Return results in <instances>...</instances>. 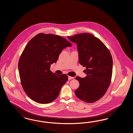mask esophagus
<instances>
[{
	"label": "esophagus",
	"mask_w": 133,
	"mask_h": 133,
	"mask_svg": "<svg viewBox=\"0 0 133 133\" xmlns=\"http://www.w3.org/2000/svg\"><path fill=\"white\" fill-rule=\"evenodd\" d=\"M79 68H81V67H79Z\"/></svg>",
	"instance_id": "34e87169"
}]
</instances>
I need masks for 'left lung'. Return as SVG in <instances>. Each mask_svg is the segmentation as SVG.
<instances>
[{"mask_svg": "<svg viewBox=\"0 0 133 133\" xmlns=\"http://www.w3.org/2000/svg\"><path fill=\"white\" fill-rule=\"evenodd\" d=\"M65 38L39 33L26 46L18 62L21 83L26 94L34 101L48 104L55 100L67 82V77L53 73L51 64L67 47Z\"/></svg>", "mask_w": 133, "mask_h": 133, "instance_id": "left-lung-1", "label": "left lung"}]
</instances>
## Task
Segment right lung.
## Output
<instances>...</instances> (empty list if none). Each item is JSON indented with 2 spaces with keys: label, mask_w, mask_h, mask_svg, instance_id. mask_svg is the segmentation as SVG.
<instances>
[{
  "label": "right lung",
  "mask_w": 133,
  "mask_h": 133,
  "mask_svg": "<svg viewBox=\"0 0 133 133\" xmlns=\"http://www.w3.org/2000/svg\"><path fill=\"white\" fill-rule=\"evenodd\" d=\"M77 45L79 62L86 67V76L79 78L76 96L87 103L99 100L107 91L111 81L113 59L106 46L89 33L78 34L69 37Z\"/></svg>",
  "instance_id": "obj_1"
}]
</instances>
